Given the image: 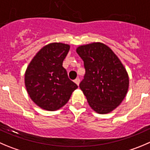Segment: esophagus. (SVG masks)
I'll list each match as a JSON object with an SVG mask.
<instances>
[{"label": "esophagus", "instance_id": "esophagus-1", "mask_svg": "<svg viewBox=\"0 0 150 150\" xmlns=\"http://www.w3.org/2000/svg\"><path fill=\"white\" fill-rule=\"evenodd\" d=\"M74 82L77 85H79V82H80V79H79V78H76V79H74Z\"/></svg>", "mask_w": 150, "mask_h": 150}]
</instances>
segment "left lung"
<instances>
[{
	"label": "left lung",
	"mask_w": 150,
	"mask_h": 150,
	"mask_svg": "<svg viewBox=\"0 0 150 150\" xmlns=\"http://www.w3.org/2000/svg\"><path fill=\"white\" fill-rule=\"evenodd\" d=\"M76 52L85 68L79 88L90 107L99 114L112 112L122 103L129 88L125 66L111 48L102 42L80 45Z\"/></svg>",
	"instance_id": "obj_1"
}]
</instances>
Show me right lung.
I'll return each instance as SVG.
<instances>
[{
  "instance_id": "obj_1",
  "label": "right lung",
  "mask_w": 150,
  "mask_h": 150,
  "mask_svg": "<svg viewBox=\"0 0 150 150\" xmlns=\"http://www.w3.org/2000/svg\"><path fill=\"white\" fill-rule=\"evenodd\" d=\"M70 45L52 42L42 47L31 59L25 73L30 98L42 109L54 111L63 107L77 85L70 80L62 62Z\"/></svg>"
}]
</instances>
